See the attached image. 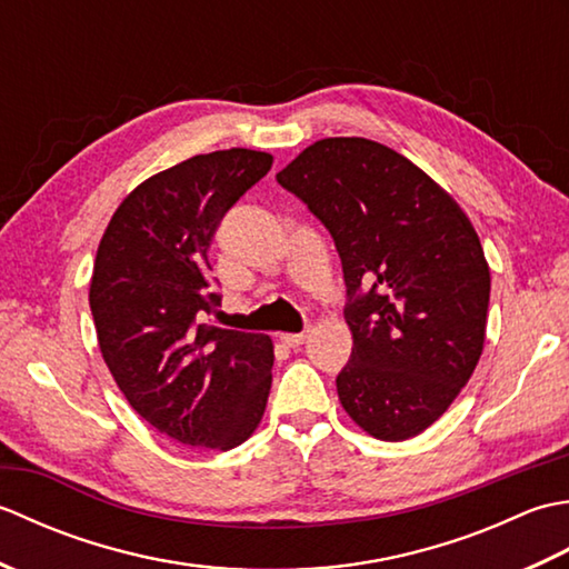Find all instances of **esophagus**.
Instances as JSON below:
<instances>
[{
  "label": "esophagus",
  "instance_id": "34e87169",
  "mask_svg": "<svg viewBox=\"0 0 569 569\" xmlns=\"http://www.w3.org/2000/svg\"><path fill=\"white\" fill-rule=\"evenodd\" d=\"M308 340V330L303 332H281V342L288 347H300Z\"/></svg>",
  "mask_w": 569,
  "mask_h": 569
}]
</instances>
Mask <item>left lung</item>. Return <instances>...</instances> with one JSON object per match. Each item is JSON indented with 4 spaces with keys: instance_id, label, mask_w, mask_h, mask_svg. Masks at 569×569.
Here are the masks:
<instances>
[{
    "instance_id": "1",
    "label": "left lung",
    "mask_w": 569,
    "mask_h": 569,
    "mask_svg": "<svg viewBox=\"0 0 569 569\" xmlns=\"http://www.w3.org/2000/svg\"><path fill=\"white\" fill-rule=\"evenodd\" d=\"M276 178L340 251L355 342L337 377L345 413L377 440L416 438L485 349L491 273L475 224L422 168L371 139H320Z\"/></svg>"
}]
</instances>
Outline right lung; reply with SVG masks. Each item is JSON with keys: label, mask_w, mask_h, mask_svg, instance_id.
I'll return each mask as SVG.
<instances>
[{"label": "right lung", "mask_w": 569, "mask_h": 569, "mask_svg": "<svg viewBox=\"0 0 569 569\" xmlns=\"http://www.w3.org/2000/svg\"><path fill=\"white\" fill-rule=\"evenodd\" d=\"M273 156L224 149L143 180L100 239L90 310L107 369L129 406L168 438L227 452L249 440L271 391L269 335L204 322L210 239Z\"/></svg>", "instance_id": "obj_1"}]
</instances>
